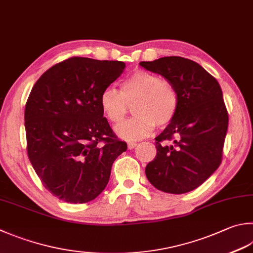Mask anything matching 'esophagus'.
<instances>
[{"label": "esophagus", "mask_w": 253, "mask_h": 253, "mask_svg": "<svg viewBox=\"0 0 253 253\" xmlns=\"http://www.w3.org/2000/svg\"><path fill=\"white\" fill-rule=\"evenodd\" d=\"M136 145H137V143L130 142V143H127V149L132 150V149H134V147H136Z\"/></svg>", "instance_id": "34e87169"}]
</instances>
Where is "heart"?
Returning <instances> with one entry per match:
<instances>
[{"instance_id":"1","label":"heart","mask_w":253,"mask_h":253,"mask_svg":"<svg viewBox=\"0 0 253 253\" xmlns=\"http://www.w3.org/2000/svg\"><path fill=\"white\" fill-rule=\"evenodd\" d=\"M178 92L169 80L155 74L136 70L123 80L121 92L108 87L100 94V107L112 123H120L130 108L133 117L116 127L117 134L127 141L150 135L155 126L164 127L174 120L178 110Z\"/></svg>"}]
</instances>
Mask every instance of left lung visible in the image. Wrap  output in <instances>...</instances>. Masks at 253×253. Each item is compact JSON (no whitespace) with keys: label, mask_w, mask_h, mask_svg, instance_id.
<instances>
[{"label":"left lung","mask_w":253,"mask_h":253,"mask_svg":"<svg viewBox=\"0 0 253 253\" xmlns=\"http://www.w3.org/2000/svg\"><path fill=\"white\" fill-rule=\"evenodd\" d=\"M175 85L178 110L155 137L156 156L145 168L155 188L185 194L201 186L221 163L228 112L220 85L195 61L178 56L141 61Z\"/></svg>","instance_id":"left-lung-1"}]
</instances>
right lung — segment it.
I'll list each match as a JSON object with an SVG mask.
<instances>
[{"label":"right lung","mask_w":253,"mask_h":253,"mask_svg":"<svg viewBox=\"0 0 253 253\" xmlns=\"http://www.w3.org/2000/svg\"><path fill=\"white\" fill-rule=\"evenodd\" d=\"M126 68L118 60L73 57L41 76L25 106L27 154L47 190L84 204L106 188L126 143L114 134L100 94Z\"/></svg>","instance_id":"obj_1"}]
</instances>
